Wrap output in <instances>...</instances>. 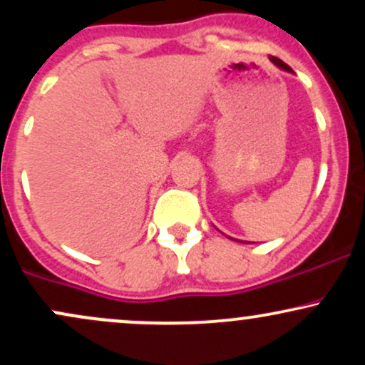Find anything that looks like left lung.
<instances>
[{
    "instance_id": "1",
    "label": "left lung",
    "mask_w": 365,
    "mask_h": 365,
    "mask_svg": "<svg viewBox=\"0 0 365 365\" xmlns=\"http://www.w3.org/2000/svg\"><path fill=\"white\" fill-rule=\"evenodd\" d=\"M269 60H271V61H273V63H274V65H276V66H278V68H282V70H284V72H292V68H290V66H288V65H287V63H283L282 60H278V58H276V56H271V58H269Z\"/></svg>"
}]
</instances>
